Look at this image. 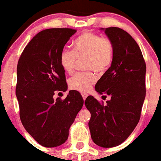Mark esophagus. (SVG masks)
<instances>
[{
    "label": "esophagus",
    "instance_id": "1",
    "mask_svg": "<svg viewBox=\"0 0 161 161\" xmlns=\"http://www.w3.org/2000/svg\"><path fill=\"white\" fill-rule=\"evenodd\" d=\"M81 95H82V97H83V98H84V100H85L86 98H87V94H85V93H81Z\"/></svg>",
    "mask_w": 161,
    "mask_h": 161
}]
</instances>
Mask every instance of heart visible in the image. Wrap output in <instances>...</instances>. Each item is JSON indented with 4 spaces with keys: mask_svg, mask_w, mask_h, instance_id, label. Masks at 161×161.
Listing matches in <instances>:
<instances>
[{
    "mask_svg": "<svg viewBox=\"0 0 161 161\" xmlns=\"http://www.w3.org/2000/svg\"><path fill=\"white\" fill-rule=\"evenodd\" d=\"M74 51L64 48L60 53V64L68 74H74L77 60L84 62L87 70L97 74L106 72L114 58V44L109 38L102 37L92 31H86L74 41ZM96 78L93 72L79 73L69 80L72 90L87 92L95 84Z\"/></svg>",
    "mask_w": 161,
    "mask_h": 161,
    "instance_id": "b5f03b06",
    "label": "heart"
}]
</instances>
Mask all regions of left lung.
Returning a JSON list of instances; mask_svg holds the SVG:
<instances>
[{
  "label": "left lung",
  "mask_w": 161,
  "mask_h": 161,
  "mask_svg": "<svg viewBox=\"0 0 161 161\" xmlns=\"http://www.w3.org/2000/svg\"><path fill=\"white\" fill-rule=\"evenodd\" d=\"M114 44L111 66L95 84V91L110 96L106 104L92 95L85 100L90 111L88 122L94 142L103 148L119 146L139 121L146 97V66L134 38L118 27L103 29Z\"/></svg>",
  "instance_id": "obj_1"
}]
</instances>
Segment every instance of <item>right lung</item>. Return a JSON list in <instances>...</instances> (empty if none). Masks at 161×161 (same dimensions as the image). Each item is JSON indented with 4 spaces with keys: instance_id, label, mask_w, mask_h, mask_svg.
<instances>
[{
    "instance_id": "obj_1",
    "label": "right lung",
    "mask_w": 161,
    "mask_h": 161,
    "mask_svg": "<svg viewBox=\"0 0 161 161\" xmlns=\"http://www.w3.org/2000/svg\"><path fill=\"white\" fill-rule=\"evenodd\" d=\"M77 30L52 28L39 32L26 46L17 65L15 88L20 120L25 129L44 147H56L69 136V129L82 108L77 91L65 99H54L67 89L60 53Z\"/></svg>"
}]
</instances>
